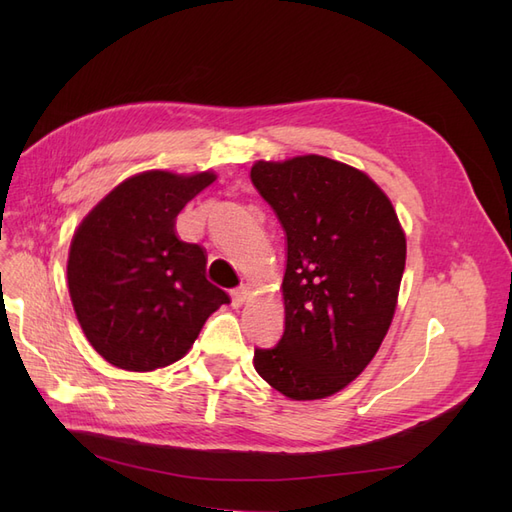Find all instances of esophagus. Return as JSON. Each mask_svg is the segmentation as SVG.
Instances as JSON below:
<instances>
[{"mask_svg": "<svg viewBox=\"0 0 512 512\" xmlns=\"http://www.w3.org/2000/svg\"><path fill=\"white\" fill-rule=\"evenodd\" d=\"M230 294H232V305L241 307L245 303V299H247V294H250V288H247L245 284H241V286H237L235 290H232Z\"/></svg>", "mask_w": 512, "mask_h": 512, "instance_id": "esophagus-1", "label": "esophagus"}]
</instances>
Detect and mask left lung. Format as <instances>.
<instances>
[{
  "label": "left lung",
  "mask_w": 512,
  "mask_h": 512,
  "mask_svg": "<svg viewBox=\"0 0 512 512\" xmlns=\"http://www.w3.org/2000/svg\"><path fill=\"white\" fill-rule=\"evenodd\" d=\"M252 183L286 235V324L254 350L262 380L322 399L374 359L395 314L406 237L391 200L361 170L322 156L256 162Z\"/></svg>",
  "instance_id": "obj_1"
}]
</instances>
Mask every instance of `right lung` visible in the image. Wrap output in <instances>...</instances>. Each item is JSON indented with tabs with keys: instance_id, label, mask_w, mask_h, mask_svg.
<instances>
[{
	"instance_id": "right-lung-1",
	"label": "right lung",
	"mask_w": 512,
	"mask_h": 512,
	"mask_svg": "<svg viewBox=\"0 0 512 512\" xmlns=\"http://www.w3.org/2000/svg\"><path fill=\"white\" fill-rule=\"evenodd\" d=\"M215 181L213 173L149 170L119 183L74 232L68 288L76 318L98 354L121 369L179 361L228 294L207 277L198 243L175 220Z\"/></svg>"
}]
</instances>
